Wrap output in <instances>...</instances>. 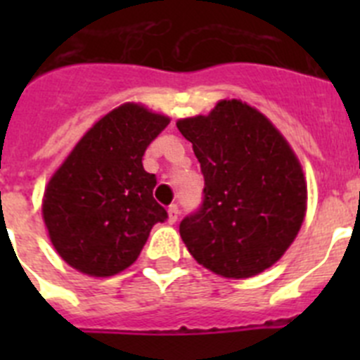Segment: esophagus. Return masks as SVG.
Returning <instances> with one entry per match:
<instances>
[{
	"label": "esophagus",
	"instance_id": "34e87169",
	"mask_svg": "<svg viewBox=\"0 0 360 360\" xmlns=\"http://www.w3.org/2000/svg\"><path fill=\"white\" fill-rule=\"evenodd\" d=\"M178 214H180V212H178L176 205H171V207L167 209V224L173 225L174 221H176V219H178Z\"/></svg>",
	"mask_w": 360,
	"mask_h": 360
}]
</instances>
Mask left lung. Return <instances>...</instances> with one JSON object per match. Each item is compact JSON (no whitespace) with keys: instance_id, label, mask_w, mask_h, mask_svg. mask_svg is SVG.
Segmentation results:
<instances>
[{"instance_id":"8db88e82","label":"left lung","mask_w":360,"mask_h":360,"mask_svg":"<svg viewBox=\"0 0 360 360\" xmlns=\"http://www.w3.org/2000/svg\"><path fill=\"white\" fill-rule=\"evenodd\" d=\"M200 162L198 212L180 224L196 262L227 279L262 274L294 243L307 216V178L297 155L262 111L224 98L207 115L176 120Z\"/></svg>"}]
</instances>
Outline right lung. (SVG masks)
<instances>
[{"label":"right lung","instance_id":"obj_1","mask_svg":"<svg viewBox=\"0 0 360 360\" xmlns=\"http://www.w3.org/2000/svg\"><path fill=\"white\" fill-rule=\"evenodd\" d=\"M169 120L141 103L120 104L53 171L41 211L53 249L72 269L91 278L119 274L136 262L153 225L167 218L142 157Z\"/></svg>","mask_w":360,"mask_h":360}]
</instances>
